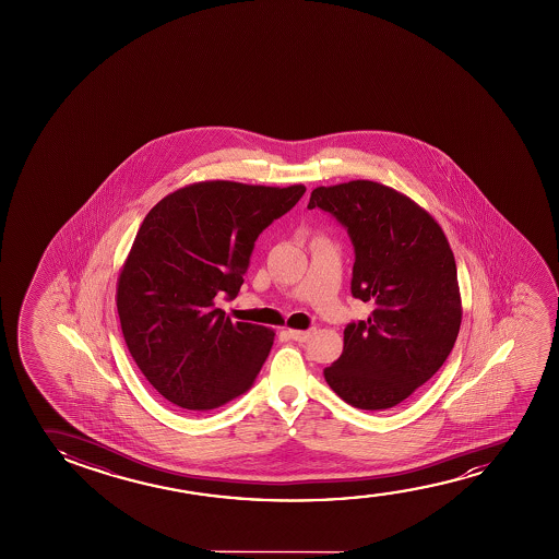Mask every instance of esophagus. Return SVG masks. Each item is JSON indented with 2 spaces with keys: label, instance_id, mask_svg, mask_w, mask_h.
Instances as JSON below:
<instances>
[{
  "label": "esophagus",
  "instance_id": "34e87169",
  "mask_svg": "<svg viewBox=\"0 0 559 559\" xmlns=\"http://www.w3.org/2000/svg\"><path fill=\"white\" fill-rule=\"evenodd\" d=\"M288 336L294 342H307L309 337L313 336V330H288Z\"/></svg>",
  "mask_w": 559,
  "mask_h": 559
}]
</instances>
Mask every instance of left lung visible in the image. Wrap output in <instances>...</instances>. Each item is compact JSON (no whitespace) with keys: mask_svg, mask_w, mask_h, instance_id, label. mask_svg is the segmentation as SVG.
<instances>
[{"mask_svg":"<svg viewBox=\"0 0 559 559\" xmlns=\"http://www.w3.org/2000/svg\"><path fill=\"white\" fill-rule=\"evenodd\" d=\"M307 207H321L347 229L352 294L374 306L367 321L345 326L344 352L324 378L355 408L388 411L443 367L459 336L451 245L424 207L376 181L317 187Z\"/></svg>","mask_w":559,"mask_h":559,"instance_id":"1","label":"left lung"}]
</instances>
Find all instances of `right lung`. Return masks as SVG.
Listing matches in <instances>:
<instances>
[{
    "label": "right lung",
    "instance_id": "obj_1",
    "mask_svg": "<svg viewBox=\"0 0 559 559\" xmlns=\"http://www.w3.org/2000/svg\"><path fill=\"white\" fill-rule=\"evenodd\" d=\"M304 192V185L200 181L146 214L116 307L131 357L169 403L212 411L252 388L275 330L230 321L215 298H237L255 238Z\"/></svg>",
    "mask_w": 559,
    "mask_h": 559
}]
</instances>
